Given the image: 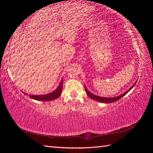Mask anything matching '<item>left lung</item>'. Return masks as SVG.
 <instances>
[{
	"label": "left lung",
	"instance_id": "obj_1",
	"mask_svg": "<svg viewBox=\"0 0 153 153\" xmlns=\"http://www.w3.org/2000/svg\"><path fill=\"white\" fill-rule=\"evenodd\" d=\"M135 83H136V82L130 87V88H129L128 91H126L124 93H123V94H122V95H120L119 96H117V97H99V96H97L96 95H94V94L91 93L87 89V87H86L85 85V91H86V93L87 94V95H88L89 97H90L91 99H92L93 100H97V101L100 102L111 103V102H116V101H117V100H120V99L122 98V97H123L125 95H126V94L128 93L129 91H130L133 88V87L135 86Z\"/></svg>",
	"mask_w": 153,
	"mask_h": 153
}]
</instances>
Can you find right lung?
Masks as SVG:
<instances>
[{
  "label": "right lung",
  "mask_w": 153,
  "mask_h": 153,
  "mask_svg": "<svg viewBox=\"0 0 153 153\" xmlns=\"http://www.w3.org/2000/svg\"><path fill=\"white\" fill-rule=\"evenodd\" d=\"M62 83H63V80L62 79L61 82H60L59 85H58V87H57V89L53 92L47 94V95H29V97H30L32 99L37 100H41V101H49V100L56 99L58 98V97H59L61 95L62 91ZM23 93L25 94V95H28V94H26L24 92H23Z\"/></svg>",
  "instance_id": "right-lung-1"
}]
</instances>
